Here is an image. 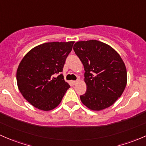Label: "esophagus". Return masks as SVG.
<instances>
[{
  "label": "esophagus",
  "mask_w": 146,
  "mask_h": 146,
  "mask_svg": "<svg viewBox=\"0 0 146 146\" xmlns=\"http://www.w3.org/2000/svg\"><path fill=\"white\" fill-rule=\"evenodd\" d=\"M77 82H78V80H76V81H72V84H73V85H75V84L77 83Z\"/></svg>",
  "instance_id": "34e87169"
}]
</instances>
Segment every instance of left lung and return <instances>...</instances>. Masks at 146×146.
I'll use <instances>...</instances> for the list:
<instances>
[{"label": "left lung", "mask_w": 146, "mask_h": 146, "mask_svg": "<svg viewBox=\"0 0 146 146\" xmlns=\"http://www.w3.org/2000/svg\"><path fill=\"white\" fill-rule=\"evenodd\" d=\"M73 49L85 70L87 88L80 96L83 104L93 110L112 106L127 85V70L121 57L110 46L96 40L78 41Z\"/></svg>", "instance_id": "1"}]
</instances>
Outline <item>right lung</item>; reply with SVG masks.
<instances>
[{
    "label": "right lung",
    "mask_w": 146,
    "mask_h": 146,
    "mask_svg": "<svg viewBox=\"0 0 146 146\" xmlns=\"http://www.w3.org/2000/svg\"><path fill=\"white\" fill-rule=\"evenodd\" d=\"M74 42H50L31 49L17 71L19 91L41 110H50L60 103L70 87L61 74Z\"/></svg>",
    "instance_id": "1"
}]
</instances>
